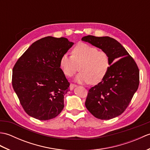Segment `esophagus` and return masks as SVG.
I'll return each instance as SVG.
<instances>
[{
    "instance_id": "34e87169",
    "label": "esophagus",
    "mask_w": 150,
    "mask_h": 150,
    "mask_svg": "<svg viewBox=\"0 0 150 150\" xmlns=\"http://www.w3.org/2000/svg\"><path fill=\"white\" fill-rule=\"evenodd\" d=\"M77 84L71 83V84H70V86H69V88H70V90H72L73 88H74L75 87H77Z\"/></svg>"
}]
</instances>
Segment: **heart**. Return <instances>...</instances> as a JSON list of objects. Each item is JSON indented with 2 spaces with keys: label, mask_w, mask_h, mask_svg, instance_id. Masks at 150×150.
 <instances>
[{
  "label": "heart",
  "mask_w": 150,
  "mask_h": 150,
  "mask_svg": "<svg viewBox=\"0 0 150 150\" xmlns=\"http://www.w3.org/2000/svg\"><path fill=\"white\" fill-rule=\"evenodd\" d=\"M81 72L76 80L81 83L97 84L106 77L110 68L109 54L96 47L81 42L71 51V56L64 53L59 60V65L67 77H71L77 72L78 65Z\"/></svg>",
  "instance_id": "b5f03b06"
}]
</instances>
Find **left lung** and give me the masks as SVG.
<instances>
[{
    "mask_svg": "<svg viewBox=\"0 0 150 150\" xmlns=\"http://www.w3.org/2000/svg\"><path fill=\"white\" fill-rule=\"evenodd\" d=\"M82 40L106 51L111 62L105 78L89 90L86 107L97 119H113L125 111L137 90L139 68L125 48L113 38L88 35Z\"/></svg>",
    "mask_w": 150,
    "mask_h": 150,
    "instance_id": "left-lung-1",
    "label": "left lung"
}]
</instances>
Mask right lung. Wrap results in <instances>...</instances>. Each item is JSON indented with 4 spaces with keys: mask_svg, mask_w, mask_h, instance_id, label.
<instances>
[{
    "mask_svg": "<svg viewBox=\"0 0 150 150\" xmlns=\"http://www.w3.org/2000/svg\"><path fill=\"white\" fill-rule=\"evenodd\" d=\"M73 44L64 37H46L31 44L15 63L12 86L30 116L47 120L62 111L69 82L60 68L59 60Z\"/></svg>",
    "mask_w": 150,
    "mask_h": 150,
    "instance_id": "1",
    "label": "right lung"
}]
</instances>
